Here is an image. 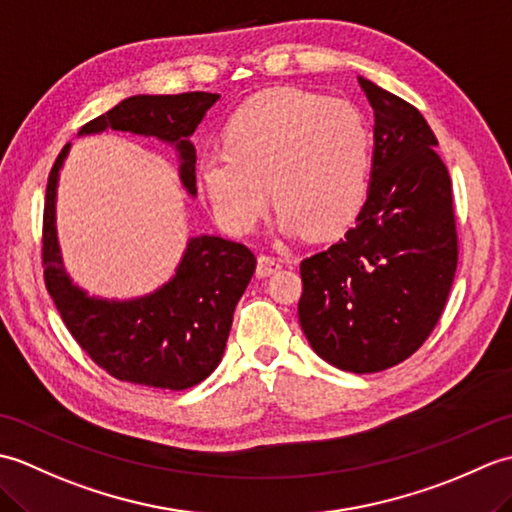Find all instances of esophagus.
<instances>
[{
    "mask_svg": "<svg viewBox=\"0 0 512 512\" xmlns=\"http://www.w3.org/2000/svg\"><path fill=\"white\" fill-rule=\"evenodd\" d=\"M281 268V259L270 257V255H259L257 257V277H268L277 273Z\"/></svg>",
    "mask_w": 512,
    "mask_h": 512,
    "instance_id": "34e87169",
    "label": "esophagus"
}]
</instances>
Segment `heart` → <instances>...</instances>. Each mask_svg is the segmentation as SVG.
Segmentation results:
<instances>
[{"instance_id":"obj_1","label":"heart","mask_w":512,"mask_h":512,"mask_svg":"<svg viewBox=\"0 0 512 512\" xmlns=\"http://www.w3.org/2000/svg\"><path fill=\"white\" fill-rule=\"evenodd\" d=\"M224 149L198 156V180L224 228L248 233L279 209V231L341 235L363 211L372 176V127L350 101L279 88L239 105Z\"/></svg>"}]
</instances>
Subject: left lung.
Masks as SVG:
<instances>
[{"label":"left lung","instance_id":"8db88e82","mask_svg":"<svg viewBox=\"0 0 512 512\" xmlns=\"http://www.w3.org/2000/svg\"><path fill=\"white\" fill-rule=\"evenodd\" d=\"M374 110L369 195L356 226L301 262L299 323L354 374L405 361L436 328L458 266L451 178L422 114L358 76Z\"/></svg>","mask_w":512,"mask_h":512}]
</instances>
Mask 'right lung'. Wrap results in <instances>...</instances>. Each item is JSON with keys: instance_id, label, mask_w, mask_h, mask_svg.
I'll use <instances>...</instances> for the list:
<instances>
[{"instance_id": "1", "label": "right lung", "mask_w": 512, "mask_h": 512, "mask_svg": "<svg viewBox=\"0 0 512 512\" xmlns=\"http://www.w3.org/2000/svg\"><path fill=\"white\" fill-rule=\"evenodd\" d=\"M220 94H136L81 127L79 136L121 129L158 138L178 156V176L191 198L195 147L191 136ZM65 145L50 171L43 209V277L63 323L85 352L125 383L182 391L213 374L224 356L233 312L255 273V255L217 235L189 237L180 264L165 284L132 299L90 295L63 266L57 235V187Z\"/></svg>"}]
</instances>
